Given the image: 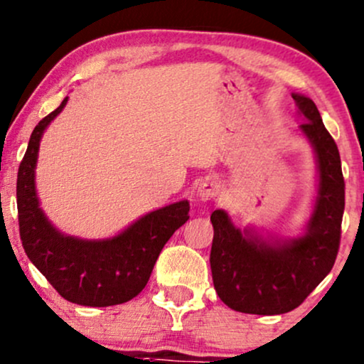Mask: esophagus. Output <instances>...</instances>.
<instances>
[{
    "label": "esophagus",
    "mask_w": 364,
    "mask_h": 364,
    "mask_svg": "<svg viewBox=\"0 0 364 364\" xmlns=\"http://www.w3.org/2000/svg\"><path fill=\"white\" fill-rule=\"evenodd\" d=\"M219 190H221V185L213 178L203 179L200 185H198V195H200L202 200H210V198L218 197Z\"/></svg>",
    "instance_id": "esophagus-1"
}]
</instances>
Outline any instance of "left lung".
<instances>
[{
	"label": "left lung",
	"mask_w": 364,
	"mask_h": 364,
	"mask_svg": "<svg viewBox=\"0 0 364 364\" xmlns=\"http://www.w3.org/2000/svg\"><path fill=\"white\" fill-rule=\"evenodd\" d=\"M307 121L301 124L318 157L316 205L304 237L266 242L231 225L214 210L210 271L214 289L228 307L249 314H283L295 309L330 273L338 254L346 183L337 143L311 98L292 95Z\"/></svg>",
	"instance_id": "8db88e82"
}]
</instances>
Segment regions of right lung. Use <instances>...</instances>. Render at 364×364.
<instances>
[{
  "label": "right lung",
  "instance_id": "add662e5",
  "mask_svg": "<svg viewBox=\"0 0 364 364\" xmlns=\"http://www.w3.org/2000/svg\"><path fill=\"white\" fill-rule=\"evenodd\" d=\"M38 122L18 167L17 210L23 250L57 292L79 306L122 304L145 289L167 240L190 219V203L181 200L143 215L109 240H81L58 233L39 209L34 167L46 126L65 107Z\"/></svg>",
  "mask_w": 364,
  "mask_h": 364
}]
</instances>
